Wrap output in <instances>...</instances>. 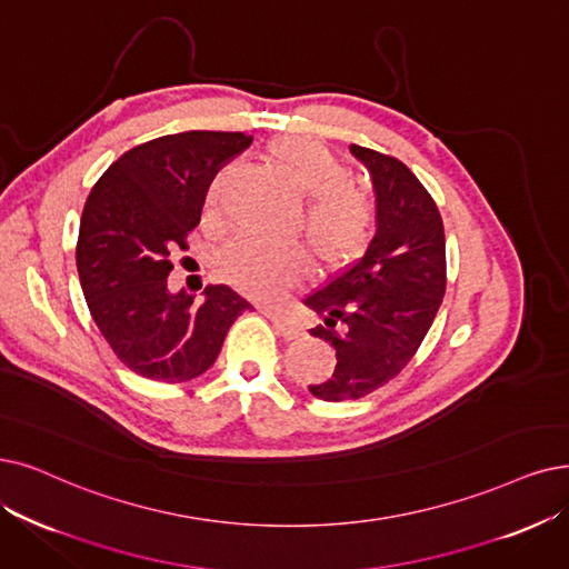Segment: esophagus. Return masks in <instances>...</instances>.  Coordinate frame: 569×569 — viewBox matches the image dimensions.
Instances as JSON below:
<instances>
[{
    "label": "esophagus",
    "mask_w": 569,
    "mask_h": 569,
    "mask_svg": "<svg viewBox=\"0 0 569 569\" xmlns=\"http://www.w3.org/2000/svg\"><path fill=\"white\" fill-rule=\"evenodd\" d=\"M266 315H268V320L276 325V329L287 338V340H291V338H299L301 333H303V329L291 320L289 315H284L282 310H276V308H266Z\"/></svg>",
    "instance_id": "esophagus-1"
}]
</instances>
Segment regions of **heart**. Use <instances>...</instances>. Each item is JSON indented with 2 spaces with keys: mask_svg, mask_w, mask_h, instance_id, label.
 I'll return each mask as SVG.
<instances>
[{
  "mask_svg": "<svg viewBox=\"0 0 569 569\" xmlns=\"http://www.w3.org/2000/svg\"><path fill=\"white\" fill-rule=\"evenodd\" d=\"M268 158L306 198L301 233L312 257L325 266H340L363 254L376 231V206L348 181V168L325 144L308 138L270 142ZM212 189L208 206L214 208ZM303 254L291 244L236 240L223 254V270L242 291L276 299L303 276Z\"/></svg>",
  "mask_w": 569,
  "mask_h": 569,
  "instance_id": "b5f03b06",
  "label": "heart"
}]
</instances>
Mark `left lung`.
I'll list each match as a JSON object with an SVG mask.
<instances>
[{
  "instance_id": "1",
  "label": "left lung",
  "mask_w": 569,
  "mask_h": 569,
  "mask_svg": "<svg viewBox=\"0 0 569 569\" xmlns=\"http://www.w3.org/2000/svg\"><path fill=\"white\" fill-rule=\"evenodd\" d=\"M376 191V236L367 252L306 297L322 317L310 329L336 350L327 380L308 385L325 401L361 399L401 373L418 352L446 293V236L437 202L392 156L350 147Z\"/></svg>"
}]
</instances>
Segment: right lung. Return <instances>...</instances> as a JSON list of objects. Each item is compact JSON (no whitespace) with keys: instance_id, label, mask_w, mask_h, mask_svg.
<instances>
[{"instance_id":"1","label":"right lung","mask_w":569,"mask_h":569,"mask_svg":"<svg viewBox=\"0 0 569 569\" xmlns=\"http://www.w3.org/2000/svg\"><path fill=\"white\" fill-rule=\"evenodd\" d=\"M249 144L244 132L166 134L126 151L90 189L79 280L98 329L130 371L161 382L198 378L231 325L252 310L229 284H208L202 301L168 289L172 254L187 249L214 174Z\"/></svg>"}]
</instances>
